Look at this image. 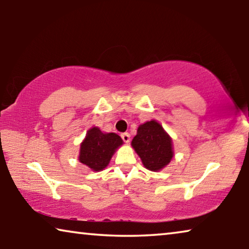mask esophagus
I'll list each match as a JSON object with an SVG mask.
<instances>
[{
  "mask_svg": "<svg viewBox=\"0 0 249 249\" xmlns=\"http://www.w3.org/2000/svg\"><path fill=\"white\" fill-rule=\"evenodd\" d=\"M122 136V140H123L125 142H129L130 141V135L128 133H123L121 135Z\"/></svg>",
  "mask_w": 249,
  "mask_h": 249,
  "instance_id": "1",
  "label": "esophagus"
}]
</instances>
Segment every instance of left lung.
<instances>
[{"mask_svg": "<svg viewBox=\"0 0 249 249\" xmlns=\"http://www.w3.org/2000/svg\"><path fill=\"white\" fill-rule=\"evenodd\" d=\"M132 146L142 165L151 171L161 170L174 157L171 137L155 120L140 125Z\"/></svg>", "mask_w": 249, "mask_h": 249, "instance_id": "left-lung-1", "label": "left lung"}]
</instances>
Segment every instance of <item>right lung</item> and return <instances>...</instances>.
Returning a JSON list of instances; mask_svg holds the SVG:
<instances>
[{
	"mask_svg": "<svg viewBox=\"0 0 249 249\" xmlns=\"http://www.w3.org/2000/svg\"><path fill=\"white\" fill-rule=\"evenodd\" d=\"M123 145L115 133H102L99 127H92L80 145L79 160L93 171H101L108 165L113 154Z\"/></svg>",
	"mask_w": 249,
	"mask_h": 249,
	"instance_id": "1",
	"label": "right lung"
}]
</instances>
